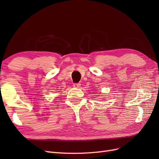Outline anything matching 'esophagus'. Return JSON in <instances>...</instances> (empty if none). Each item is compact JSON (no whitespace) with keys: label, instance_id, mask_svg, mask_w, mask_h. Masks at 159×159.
<instances>
[{"label":"esophagus","instance_id":"34e87169","mask_svg":"<svg viewBox=\"0 0 159 159\" xmlns=\"http://www.w3.org/2000/svg\"><path fill=\"white\" fill-rule=\"evenodd\" d=\"M74 88H80V86H81V84H74Z\"/></svg>","mask_w":159,"mask_h":159}]
</instances>
